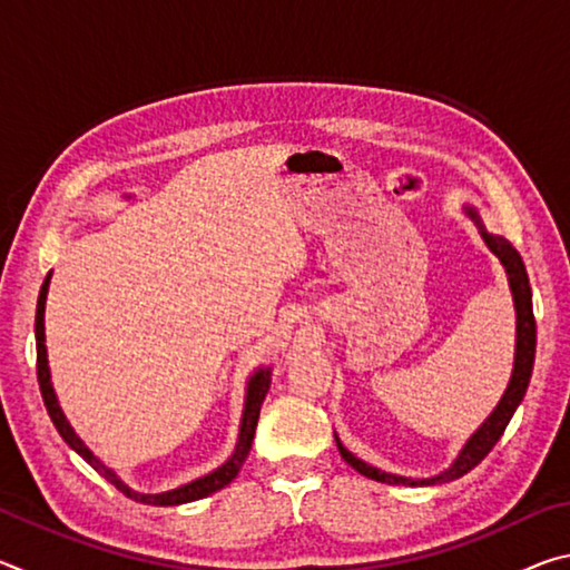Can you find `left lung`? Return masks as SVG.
Instances as JSON below:
<instances>
[{
  "instance_id": "obj_1",
  "label": "left lung",
  "mask_w": 570,
  "mask_h": 570,
  "mask_svg": "<svg viewBox=\"0 0 570 570\" xmlns=\"http://www.w3.org/2000/svg\"><path fill=\"white\" fill-rule=\"evenodd\" d=\"M465 214L472 220H475V226L480 228L482 240H485L488 248L493 250V254L500 258V264H503L505 274H508L510 294H513V304H515V364H513V374H510L508 390L503 394V400L498 402V407L490 412V417L482 422L475 435H472L465 442V448L460 450L458 460L452 462V465L445 472H440V475H435V478L414 480V478L392 475V472H384L380 468L370 465V462H364V460H360L356 455H352V452L342 445L340 438L334 435L336 438V448H340L344 462H350V465L356 472H362L364 478H372V480H377V482H387V485H440V482L458 480V478L465 475V472H470L472 468H475L478 462L485 458L490 450L495 448V442L505 432L510 417H513V412L518 410V404L523 402V397H525L530 374H533V362H535L533 294H530V282H528L525 264H523V258H520V254L513 248V244H510V240H505L503 236L488 234L475 208L465 206Z\"/></svg>"
}]
</instances>
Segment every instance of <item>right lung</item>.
<instances>
[{"mask_svg":"<svg viewBox=\"0 0 570 570\" xmlns=\"http://www.w3.org/2000/svg\"><path fill=\"white\" fill-rule=\"evenodd\" d=\"M50 278L52 274H47L45 284L40 288V298H37V316H35V336H37V380H40V392H42V400H45V407L50 412V420L60 432L62 440L70 445L77 455H80L88 465H92L95 470L100 472V475L112 482L115 488L120 490L125 498L135 500V503H146V505H180V503H193V500H200L210 493H216V490L226 488L230 480L238 475L240 465H244V460L248 458L250 452V442H254L256 435V422H258V412H262V404L266 400V392L272 387V370L268 366H262V370L254 372V377L248 380V390H246V407H244V417H240V430H238V442H236V450L234 455H230L224 465L218 470L208 472V475L198 478L188 482V485H180L176 490H168V493H156V495H148V493H135L132 488L125 485V482L115 475L110 468H105L102 462L92 455V452L85 448V442L75 435V430L70 428V422H67L65 412L60 407V402H57V394L52 390V382H50V364H47V346H45V302H47V288H50Z\"/></svg>","mask_w":570,"mask_h":570,"instance_id":"add662e5","label":"right lung"}]
</instances>
